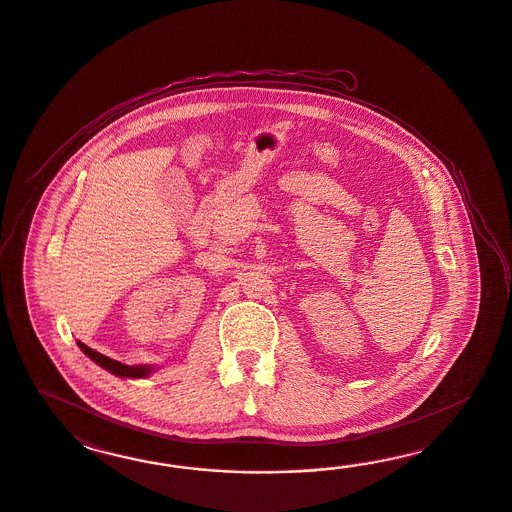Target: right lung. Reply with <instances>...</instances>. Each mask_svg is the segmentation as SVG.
<instances>
[{
	"mask_svg": "<svg viewBox=\"0 0 512 512\" xmlns=\"http://www.w3.org/2000/svg\"><path fill=\"white\" fill-rule=\"evenodd\" d=\"M77 343L78 347L84 351V355H88V358H92L97 366H101L103 370L114 373V375H118V377L140 379V377H146L148 373L152 372L148 366H127V364H122V362H118V360H112V358L105 357V355L93 351L88 345H84L82 341H77Z\"/></svg>",
	"mask_w": 512,
	"mask_h": 512,
	"instance_id": "obj_1",
	"label": "right lung"
}]
</instances>
